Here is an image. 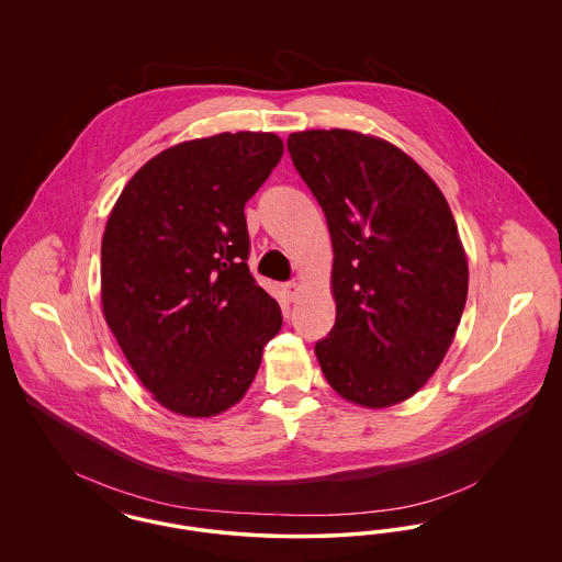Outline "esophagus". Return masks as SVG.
Returning a JSON list of instances; mask_svg holds the SVG:
<instances>
[{
    "label": "esophagus",
    "mask_w": 562,
    "mask_h": 562,
    "mask_svg": "<svg viewBox=\"0 0 562 562\" xmlns=\"http://www.w3.org/2000/svg\"><path fill=\"white\" fill-rule=\"evenodd\" d=\"M284 293H286V296H289L291 301H294V299L299 296V293H301V284H299V282H289V284H284Z\"/></svg>",
    "instance_id": "34e87169"
}]
</instances>
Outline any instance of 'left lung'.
I'll return each instance as SVG.
<instances>
[{
	"label": "left lung",
	"instance_id": "left-lung-1",
	"mask_svg": "<svg viewBox=\"0 0 562 562\" xmlns=\"http://www.w3.org/2000/svg\"><path fill=\"white\" fill-rule=\"evenodd\" d=\"M333 241L335 326L316 344L348 402L385 408L415 396L453 344L468 257L447 198L401 147L356 131L286 140Z\"/></svg>",
	"mask_w": 562,
	"mask_h": 562
}]
</instances>
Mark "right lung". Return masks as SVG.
<instances>
[{
    "label": "right lung",
    "mask_w": 562,
    "mask_h": 562,
    "mask_svg": "<svg viewBox=\"0 0 562 562\" xmlns=\"http://www.w3.org/2000/svg\"><path fill=\"white\" fill-rule=\"evenodd\" d=\"M284 154L273 133H221L143 164L109 213L101 305L138 381L204 419L244 398L280 305L250 276L244 204Z\"/></svg>",
    "instance_id": "right-lung-1"
}]
</instances>
